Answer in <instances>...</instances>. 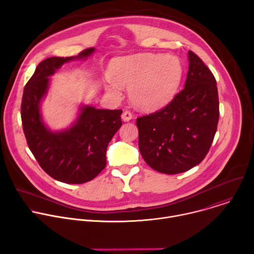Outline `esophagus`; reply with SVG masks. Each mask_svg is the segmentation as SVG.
<instances>
[{"instance_id":"34e87169","label":"esophagus","mask_w":254,"mask_h":254,"mask_svg":"<svg viewBox=\"0 0 254 254\" xmlns=\"http://www.w3.org/2000/svg\"><path fill=\"white\" fill-rule=\"evenodd\" d=\"M131 119H132V114H131L130 112L126 111V112L123 113V115H122V120H123L124 122H129Z\"/></svg>"}]
</instances>
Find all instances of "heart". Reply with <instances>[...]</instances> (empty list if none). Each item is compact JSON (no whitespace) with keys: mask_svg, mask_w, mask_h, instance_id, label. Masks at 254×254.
<instances>
[{"mask_svg":"<svg viewBox=\"0 0 254 254\" xmlns=\"http://www.w3.org/2000/svg\"><path fill=\"white\" fill-rule=\"evenodd\" d=\"M105 91L118 95L128 87L132 105L140 111H156L174 97L183 77V65L174 55L141 53L115 58L107 69Z\"/></svg>","mask_w":254,"mask_h":254,"instance_id":"1","label":"heart"}]
</instances>
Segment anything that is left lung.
Instances as JSON below:
<instances>
[{"mask_svg":"<svg viewBox=\"0 0 254 254\" xmlns=\"http://www.w3.org/2000/svg\"><path fill=\"white\" fill-rule=\"evenodd\" d=\"M184 89L161 111L136 119L138 149L154 170L174 175L200 164L209 152L219 121L214 75L192 51Z\"/></svg>","mask_w":254,"mask_h":254,"instance_id":"8db88e82","label":"left lung"}]
</instances>
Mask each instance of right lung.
Wrapping results in <instances>:
<instances>
[{
	"label": "right lung",
	"mask_w": 254,
	"mask_h": 254,
	"mask_svg": "<svg viewBox=\"0 0 254 254\" xmlns=\"http://www.w3.org/2000/svg\"><path fill=\"white\" fill-rule=\"evenodd\" d=\"M95 51L87 48L77 56L50 57L38 64L22 97L21 119L28 147L40 167L66 184H83L94 179L106 165V149L122 127V110H97L82 105L69 128L50 130L44 124L40 103L49 87V76L64 64L86 59Z\"/></svg>",
	"instance_id": "add662e5"
}]
</instances>
